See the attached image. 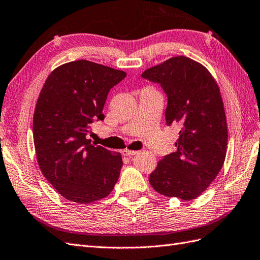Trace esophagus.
<instances>
[{
    "mask_svg": "<svg viewBox=\"0 0 260 260\" xmlns=\"http://www.w3.org/2000/svg\"><path fill=\"white\" fill-rule=\"evenodd\" d=\"M122 154L124 156H132V155H136V154H138V151H131V150L125 149L122 151Z\"/></svg>",
    "mask_w": 260,
    "mask_h": 260,
    "instance_id": "esophagus-1",
    "label": "esophagus"
}]
</instances>
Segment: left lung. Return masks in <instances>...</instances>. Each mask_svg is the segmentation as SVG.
Returning a JSON list of instances; mask_svg holds the SVG:
<instances>
[{"instance_id": "obj_1", "label": "left lung", "mask_w": 260, "mask_h": 260, "mask_svg": "<svg viewBox=\"0 0 260 260\" xmlns=\"http://www.w3.org/2000/svg\"><path fill=\"white\" fill-rule=\"evenodd\" d=\"M142 78L160 84L168 98L166 124L180 127L177 151L159 160L150 184L166 197L196 199L225 160L228 124L219 85L206 67L184 55L145 70Z\"/></svg>"}]
</instances>
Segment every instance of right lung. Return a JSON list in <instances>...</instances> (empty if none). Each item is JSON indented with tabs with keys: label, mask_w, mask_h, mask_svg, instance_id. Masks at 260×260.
<instances>
[{
	"label": "right lung",
	"mask_w": 260,
	"mask_h": 260,
	"mask_svg": "<svg viewBox=\"0 0 260 260\" xmlns=\"http://www.w3.org/2000/svg\"><path fill=\"white\" fill-rule=\"evenodd\" d=\"M127 73L87 60L68 62L47 78L32 119L37 162L62 197L93 203L113 191L122 167L121 154L93 145L90 123L104 120L110 88Z\"/></svg>",
	"instance_id": "1"
}]
</instances>
